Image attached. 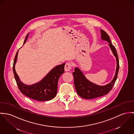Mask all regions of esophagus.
I'll return each instance as SVG.
<instances>
[{"mask_svg":"<svg viewBox=\"0 0 134 134\" xmlns=\"http://www.w3.org/2000/svg\"><path fill=\"white\" fill-rule=\"evenodd\" d=\"M72 64L70 62H67L66 63L65 66V71H69L71 69L72 67Z\"/></svg>","mask_w":134,"mask_h":134,"instance_id":"esophagus-1","label":"esophagus"}]
</instances>
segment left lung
<instances>
[{"label":"left lung","instance_id":"8db88e82","mask_svg":"<svg viewBox=\"0 0 134 134\" xmlns=\"http://www.w3.org/2000/svg\"><path fill=\"white\" fill-rule=\"evenodd\" d=\"M101 38L109 43V46L116 58V71L113 80L109 84L105 86H99L90 82L85 77L79 68H75L74 69V72L72 73L74 78L75 88L79 96L86 99H92L107 94L113 88L117 79L119 69V61L117 51L115 47L112 45L110 37L107 33L102 30H101Z\"/></svg>","mask_w":134,"mask_h":134}]
</instances>
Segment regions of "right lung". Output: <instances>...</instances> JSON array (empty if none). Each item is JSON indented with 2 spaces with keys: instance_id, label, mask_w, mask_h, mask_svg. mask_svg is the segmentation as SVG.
<instances>
[{
  "instance_id": "add662e5",
  "label": "right lung",
  "mask_w": 134,
  "mask_h": 134,
  "mask_svg": "<svg viewBox=\"0 0 134 134\" xmlns=\"http://www.w3.org/2000/svg\"><path fill=\"white\" fill-rule=\"evenodd\" d=\"M28 36V34H27L24 44L27 41ZM18 52V51L15 55L13 70L17 85L20 92L26 96L37 101H45L53 99L57 94L58 80L61 74L64 72L65 64L63 63L54 67L40 82L32 85H27L20 81L15 71V65Z\"/></svg>"
}]
</instances>
